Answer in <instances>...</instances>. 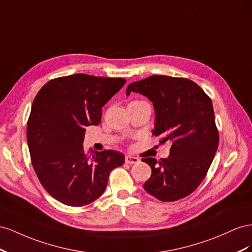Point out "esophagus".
Wrapping results in <instances>:
<instances>
[{"instance_id":"esophagus-1","label":"esophagus","mask_w":252,"mask_h":252,"mask_svg":"<svg viewBox=\"0 0 252 252\" xmlns=\"http://www.w3.org/2000/svg\"><path fill=\"white\" fill-rule=\"evenodd\" d=\"M126 162L128 164H134V163H138L139 162V158L131 156V155H126Z\"/></svg>"}]
</instances>
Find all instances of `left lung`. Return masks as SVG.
Wrapping results in <instances>:
<instances>
[{
  "label": "left lung",
  "instance_id": "obj_1",
  "mask_svg": "<svg viewBox=\"0 0 252 252\" xmlns=\"http://www.w3.org/2000/svg\"><path fill=\"white\" fill-rule=\"evenodd\" d=\"M148 97L155 110L153 135L172 143L167 158H142L152 170L145 190L161 202H175L195 191L217 152L220 135L210 97L186 78L153 75L128 84Z\"/></svg>",
  "mask_w": 252,
  "mask_h": 252
}]
</instances>
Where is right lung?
<instances>
[{
	"mask_svg": "<svg viewBox=\"0 0 252 252\" xmlns=\"http://www.w3.org/2000/svg\"><path fill=\"white\" fill-rule=\"evenodd\" d=\"M126 82L124 78L76 74L42 86L27 121L31 159L41 185L58 202L82 207L104 192L111 172L125 162L117 151L85 152V127L98 126L102 106Z\"/></svg>",
	"mask_w": 252,
	"mask_h": 252,
	"instance_id": "add662e5",
	"label": "right lung"
}]
</instances>
